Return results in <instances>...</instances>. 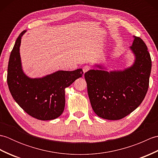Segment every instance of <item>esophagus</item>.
<instances>
[{
  "label": "esophagus",
  "mask_w": 158,
  "mask_h": 158,
  "mask_svg": "<svg viewBox=\"0 0 158 158\" xmlns=\"http://www.w3.org/2000/svg\"><path fill=\"white\" fill-rule=\"evenodd\" d=\"M90 69V67H89V66H88V65H85V66H84L83 67V75H84V74L86 73V72H88V70Z\"/></svg>",
  "instance_id": "obj_1"
}]
</instances>
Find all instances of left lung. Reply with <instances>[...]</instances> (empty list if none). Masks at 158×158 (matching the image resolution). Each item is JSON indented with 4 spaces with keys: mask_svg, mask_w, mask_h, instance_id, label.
<instances>
[{
    "mask_svg": "<svg viewBox=\"0 0 158 158\" xmlns=\"http://www.w3.org/2000/svg\"><path fill=\"white\" fill-rule=\"evenodd\" d=\"M130 49L135 55L133 64L123 70H99L85 73L88 93L94 111L101 118L121 119L138 107L149 88L152 60L147 45L140 37L134 36Z\"/></svg>",
    "mask_w": 158,
    "mask_h": 158,
    "instance_id": "1",
    "label": "left lung"
}]
</instances>
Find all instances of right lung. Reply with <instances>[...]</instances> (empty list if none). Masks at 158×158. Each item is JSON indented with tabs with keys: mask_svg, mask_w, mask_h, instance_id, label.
<instances>
[{
	"mask_svg": "<svg viewBox=\"0 0 158 158\" xmlns=\"http://www.w3.org/2000/svg\"><path fill=\"white\" fill-rule=\"evenodd\" d=\"M26 31L17 39L9 57L7 84L19 106L39 120H52L62 115L65 106V88L83 76V70H58L41 78H31L23 73L19 48Z\"/></svg>",
	"mask_w": 158,
	"mask_h": 158,
	"instance_id": "1",
	"label": "right lung"
}]
</instances>
